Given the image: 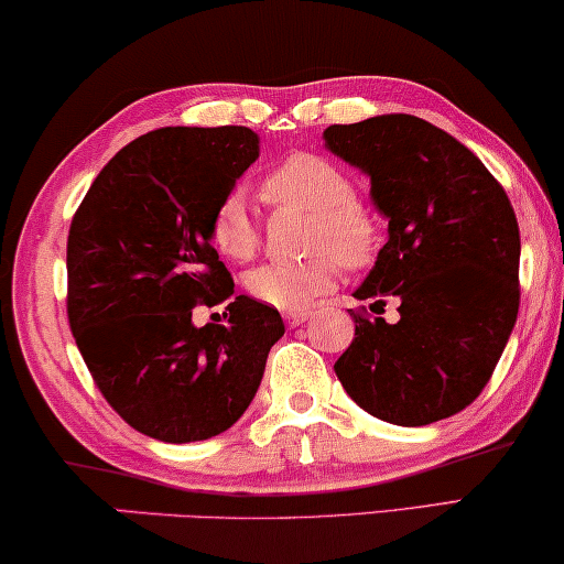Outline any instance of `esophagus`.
Instances as JSON below:
<instances>
[{"instance_id":"esophagus-1","label":"esophagus","mask_w":564,"mask_h":564,"mask_svg":"<svg viewBox=\"0 0 564 564\" xmlns=\"http://www.w3.org/2000/svg\"><path fill=\"white\" fill-rule=\"evenodd\" d=\"M311 315H313L311 311H284V321L295 328V326H300V323H305L307 318H311Z\"/></svg>"}]
</instances>
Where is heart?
<instances>
[{
	"mask_svg": "<svg viewBox=\"0 0 564 564\" xmlns=\"http://www.w3.org/2000/svg\"><path fill=\"white\" fill-rule=\"evenodd\" d=\"M261 189L269 203L311 210L307 249L315 253L300 261H269L246 274V290L253 300L276 311H305L336 288L341 264H372L380 226L372 210L354 197L349 174L334 161L318 153H290L267 174ZM210 243L230 261H249L259 251L261 228L241 189H230L215 205Z\"/></svg>",
	"mask_w": 564,
	"mask_h": 564,
	"instance_id": "1",
	"label": "heart"
}]
</instances>
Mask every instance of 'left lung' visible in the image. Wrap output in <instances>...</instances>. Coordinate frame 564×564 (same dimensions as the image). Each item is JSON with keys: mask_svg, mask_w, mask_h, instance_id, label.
Instances as JSON below:
<instances>
[{"mask_svg": "<svg viewBox=\"0 0 564 564\" xmlns=\"http://www.w3.org/2000/svg\"><path fill=\"white\" fill-rule=\"evenodd\" d=\"M323 141L369 176L388 218V243L354 297L400 300L398 323L351 313L357 328L336 377L380 421L449 419L488 384L519 315L511 199L467 145L415 115L330 126Z\"/></svg>", "mask_w": 564, "mask_h": 564, "instance_id": "8db88e82", "label": "left lung"}]
</instances>
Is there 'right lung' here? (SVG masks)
Returning a JSON list of instances; mask_svg holds the SVG:
<instances>
[{
    "label": "right lung",
    "instance_id": "right-lung-1",
    "mask_svg": "<svg viewBox=\"0 0 564 564\" xmlns=\"http://www.w3.org/2000/svg\"><path fill=\"white\" fill-rule=\"evenodd\" d=\"M259 159L249 128H159L110 159L66 246L68 326L99 392L141 434L203 442L241 419L284 323L234 297L210 215ZM230 299L229 326L197 329L199 302Z\"/></svg>",
    "mask_w": 564,
    "mask_h": 564
}]
</instances>
